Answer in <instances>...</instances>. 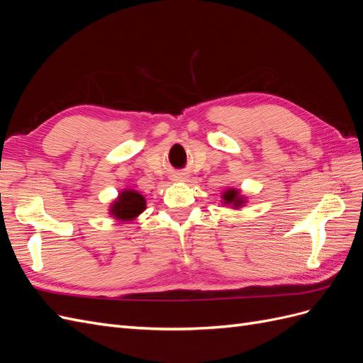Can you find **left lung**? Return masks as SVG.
I'll use <instances>...</instances> for the list:
<instances>
[{
  "label": "left lung",
  "instance_id": "left-lung-1",
  "mask_svg": "<svg viewBox=\"0 0 363 363\" xmlns=\"http://www.w3.org/2000/svg\"><path fill=\"white\" fill-rule=\"evenodd\" d=\"M221 199H223V204L224 206H232L233 208H239V207H242L244 204H245V195H242L240 194L238 189H235V188H228V189H225L224 192H223V195H221Z\"/></svg>",
  "mask_w": 363,
  "mask_h": 363
}]
</instances>
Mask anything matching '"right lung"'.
<instances>
[{
	"label": "right lung",
	"mask_w": 363,
	"mask_h": 363,
	"mask_svg": "<svg viewBox=\"0 0 363 363\" xmlns=\"http://www.w3.org/2000/svg\"><path fill=\"white\" fill-rule=\"evenodd\" d=\"M147 208L145 196L135 189H123L118 199L111 204L108 213L121 223H128L136 219Z\"/></svg>",
	"instance_id": "right-lung-1"
}]
</instances>
